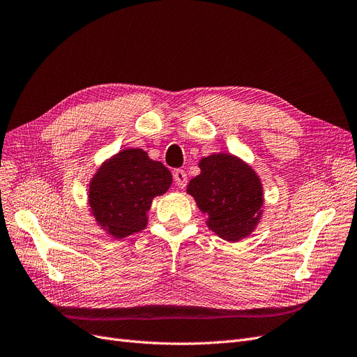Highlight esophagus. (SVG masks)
I'll return each mask as SVG.
<instances>
[{
    "instance_id": "obj_1",
    "label": "esophagus",
    "mask_w": 357,
    "mask_h": 357,
    "mask_svg": "<svg viewBox=\"0 0 357 357\" xmlns=\"http://www.w3.org/2000/svg\"><path fill=\"white\" fill-rule=\"evenodd\" d=\"M187 174H185V170H182V169H176L175 172H174V181H175V183L176 185L179 187V188H185L187 187Z\"/></svg>"
}]
</instances>
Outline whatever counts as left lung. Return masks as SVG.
Wrapping results in <instances>:
<instances>
[{"instance_id": "8db88e82", "label": "left lung", "mask_w": 357, "mask_h": 357, "mask_svg": "<svg viewBox=\"0 0 357 357\" xmlns=\"http://www.w3.org/2000/svg\"><path fill=\"white\" fill-rule=\"evenodd\" d=\"M202 174L190 181L187 192L204 215L207 227L220 238L240 241L259 223L263 190L256 172L232 154H212L199 163Z\"/></svg>"}]
</instances>
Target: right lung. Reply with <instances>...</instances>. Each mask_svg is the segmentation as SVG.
Returning a JSON list of instances; mask_svg holds the SVG:
<instances>
[{
  "label": "right lung",
  "mask_w": 357,
  "mask_h": 357,
  "mask_svg": "<svg viewBox=\"0 0 357 357\" xmlns=\"http://www.w3.org/2000/svg\"><path fill=\"white\" fill-rule=\"evenodd\" d=\"M172 185V174L141 149H126L105 162L89 183L88 202L98 225L113 238L138 232L147 225L155 195Z\"/></svg>",
  "instance_id": "right-lung-1"
}]
</instances>
